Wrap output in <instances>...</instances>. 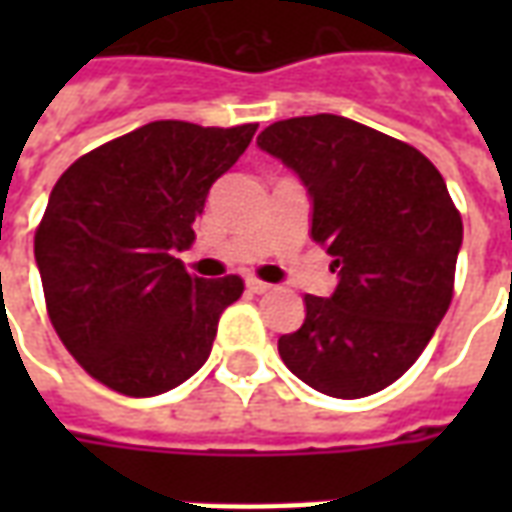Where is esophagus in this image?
<instances>
[{
  "instance_id": "obj_1",
  "label": "esophagus",
  "mask_w": 512,
  "mask_h": 512,
  "mask_svg": "<svg viewBox=\"0 0 512 512\" xmlns=\"http://www.w3.org/2000/svg\"><path fill=\"white\" fill-rule=\"evenodd\" d=\"M246 288L252 290V293H257V296H263V293H268L271 290V285L268 282H260V279H246Z\"/></svg>"
}]
</instances>
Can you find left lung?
Returning a JSON list of instances; mask_svg holds the SVG:
<instances>
[{
  "instance_id": "obj_1",
  "label": "left lung",
  "mask_w": 512,
  "mask_h": 512,
  "mask_svg": "<svg viewBox=\"0 0 512 512\" xmlns=\"http://www.w3.org/2000/svg\"><path fill=\"white\" fill-rule=\"evenodd\" d=\"M257 147L304 183L312 241L337 274L329 299L304 296L301 329L279 337L282 362L323 395L381 392L452 301L463 222L447 183L417 147L340 115L279 120Z\"/></svg>"
}]
</instances>
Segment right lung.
<instances>
[{"label": "right lung", "mask_w": 512, "mask_h": 512, "mask_svg": "<svg viewBox=\"0 0 512 512\" xmlns=\"http://www.w3.org/2000/svg\"><path fill=\"white\" fill-rule=\"evenodd\" d=\"M255 131L156 120L73 161L51 189L35 263L51 326L95 381L153 397L211 356L244 282L191 277L172 255Z\"/></svg>", "instance_id": "right-lung-1"}]
</instances>
